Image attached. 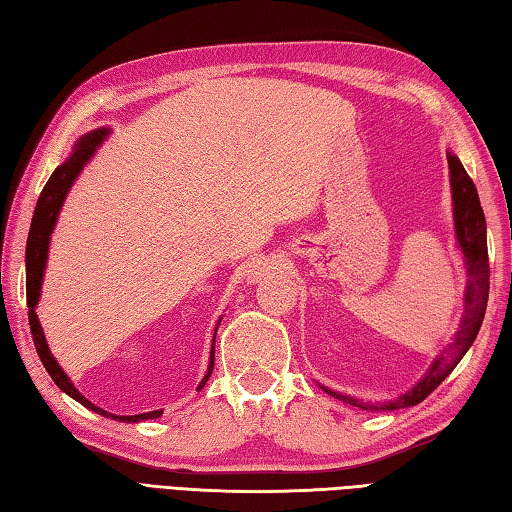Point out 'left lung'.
<instances>
[{"mask_svg":"<svg viewBox=\"0 0 512 512\" xmlns=\"http://www.w3.org/2000/svg\"><path fill=\"white\" fill-rule=\"evenodd\" d=\"M449 160V182H451V202H453V228H455V244H458L464 270H466V288H464V312L460 319V328L453 334V341L444 347L440 356L433 358L427 372L418 380L416 385L407 389L391 400L383 402H363L352 396H343L339 391L330 387H323L330 396L339 398L347 405L365 409V411H394L413 407L427 398L433 389H436L444 378H447L455 365H458L464 354L469 352L477 332L482 328L486 303H488V248H486V217L480 204V195L473 180L466 173L460 158L447 151Z\"/></svg>","mask_w":512,"mask_h":512,"instance_id":"8db88e82","label":"left lung"}]
</instances>
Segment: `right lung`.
I'll list each match as a JSON object with an SVG mask.
<instances>
[{"label":"right lung","mask_w":512,"mask_h":512,"mask_svg":"<svg viewBox=\"0 0 512 512\" xmlns=\"http://www.w3.org/2000/svg\"><path fill=\"white\" fill-rule=\"evenodd\" d=\"M112 129L110 127H99L92 129V132L83 134L79 140H76L72 147V154L68 156V160L54 169V173L50 176V180L43 187L37 206H35V215H32L30 222V233H28V244H26V299H28V321H30V332H32V341H35L37 354L41 358L43 367L50 374V378L54 380L61 391H65L70 398H74L76 402H81L83 407H88L90 411L99 413L103 418H112L118 422H143V420H154L162 416V409L156 411H147V413H136V416H116V413L105 411L101 407H96L94 402H90L85 398L79 389L74 387L72 380L68 378V374L63 372V367L57 363V358L52 356L46 334H43V328L37 317V306L41 299V286H43V275H46V264H48V250H50V239L54 233V226H57L59 213L63 209V202L68 198V193L72 189L74 180L79 178V173L83 171V167L94 158L96 151L110 138ZM222 321V319H220ZM220 321L215 325L213 332V343H211V356H209V367H206V374L202 376L198 391L206 385L211 372H213V361H215V334L217 328H220Z\"/></svg>","instance_id":"add662e5"}]
</instances>
